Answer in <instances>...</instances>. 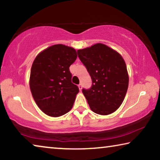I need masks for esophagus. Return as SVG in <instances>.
Here are the masks:
<instances>
[{"mask_svg": "<svg viewBox=\"0 0 160 160\" xmlns=\"http://www.w3.org/2000/svg\"><path fill=\"white\" fill-rule=\"evenodd\" d=\"M78 88H79V90H80V91L82 90V84H79V85H78Z\"/></svg>", "mask_w": 160, "mask_h": 160, "instance_id": "obj_1", "label": "esophagus"}]
</instances>
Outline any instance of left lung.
<instances>
[{
  "label": "left lung",
  "instance_id": "left-lung-1",
  "mask_svg": "<svg viewBox=\"0 0 160 160\" xmlns=\"http://www.w3.org/2000/svg\"><path fill=\"white\" fill-rule=\"evenodd\" d=\"M78 57L90 73L92 85L82 90L91 110L109 115L123 102L128 87V74L120 53L104 44L78 50Z\"/></svg>",
  "mask_w": 160,
  "mask_h": 160
}]
</instances>
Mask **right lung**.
<instances>
[{
	"mask_svg": "<svg viewBox=\"0 0 160 160\" xmlns=\"http://www.w3.org/2000/svg\"><path fill=\"white\" fill-rule=\"evenodd\" d=\"M76 58L75 48L55 44L41 51L34 60L29 88L37 106L47 115L58 117L73 106L79 89L71 82L69 67Z\"/></svg>",
	"mask_w": 160,
	"mask_h": 160,
	"instance_id": "add662e5",
	"label": "right lung"
}]
</instances>
